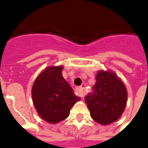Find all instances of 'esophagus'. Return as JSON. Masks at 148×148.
Returning a JSON list of instances; mask_svg holds the SVG:
<instances>
[{
  "label": "esophagus",
  "instance_id": "esophagus-1",
  "mask_svg": "<svg viewBox=\"0 0 148 148\" xmlns=\"http://www.w3.org/2000/svg\"><path fill=\"white\" fill-rule=\"evenodd\" d=\"M75 93L77 95H79V97H84V88H82V87H76L75 88Z\"/></svg>",
  "mask_w": 148,
  "mask_h": 148
}]
</instances>
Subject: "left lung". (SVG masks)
I'll return each instance as SVG.
<instances>
[{
  "instance_id": "obj_1",
  "label": "left lung",
  "mask_w": 148,
  "mask_h": 148,
  "mask_svg": "<svg viewBox=\"0 0 148 148\" xmlns=\"http://www.w3.org/2000/svg\"><path fill=\"white\" fill-rule=\"evenodd\" d=\"M127 98V89L113 72L100 70L93 91L85 97L92 119L103 125L110 124L122 116Z\"/></svg>"
}]
</instances>
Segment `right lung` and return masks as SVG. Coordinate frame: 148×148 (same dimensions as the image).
Segmentation results:
<instances>
[{"label": "right lung", "mask_w": 148, "mask_h": 148, "mask_svg": "<svg viewBox=\"0 0 148 148\" xmlns=\"http://www.w3.org/2000/svg\"><path fill=\"white\" fill-rule=\"evenodd\" d=\"M63 66H50L36 78L32 99L36 111L45 121L57 123L67 119L74 103L80 100L62 76Z\"/></svg>", "instance_id": "1"}]
</instances>
